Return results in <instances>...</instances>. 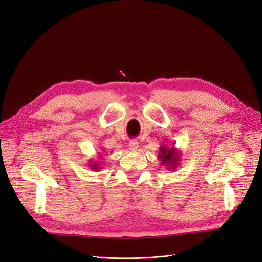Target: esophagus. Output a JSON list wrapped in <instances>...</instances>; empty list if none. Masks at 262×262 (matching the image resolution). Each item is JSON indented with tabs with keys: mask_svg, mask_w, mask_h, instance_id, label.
I'll return each instance as SVG.
<instances>
[{
	"mask_svg": "<svg viewBox=\"0 0 262 262\" xmlns=\"http://www.w3.org/2000/svg\"><path fill=\"white\" fill-rule=\"evenodd\" d=\"M128 147L132 151H137V149L139 148V143L137 140H132L129 143H128Z\"/></svg>",
	"mask_w": 262,
	"mask_h": 262,
	"instance_id": "esophagus-1",
	"label": "esophagus"
}]
</instances>
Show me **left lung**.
I'll return each mask as SVG.
<instances>
[{
    "instance_id": "8db88e82",
    "label": "left lung",
    "mask_w": 262,
    "mask_h": 262,
    "mask_svg": "<svg viewBox=\"0 0 262 262\" xmlns=\"http://www.w3.org/2000/svg\"><path fill=\"white\" fill-rule=\"evenodd\" d=\"M181 154L175 147L168 148L166 146H161L160 153H159V160H161L162 165L167 166L168 169H175L177 168L179 161H180Z\"/></svg>"
}]
</instances>
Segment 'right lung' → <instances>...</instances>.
Wrapping results in <instances>:
<instances>
[{
    "label": "right lung",
    "mask_w": 262,
    "mask_h": 262,
    "mask_svg": "<svg viewBox=\"0 0 262 262\" xmlns=\"http://www.w3.org/2000/svg\"><path fill=\"white\" fill-rule=\"evenodd\" d=\"M101 158H102V156L100 154V157L98 158V159H100L101 160ZM87 165H89V167L92 169V170H100V169H102V167H101V164H99V163H97V161H90V164H87Z\"/></svg>",
    "instance_id": "add662e5"
}]
</instances>
